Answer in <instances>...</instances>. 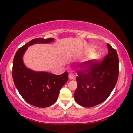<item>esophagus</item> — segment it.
Instances as JSON below:
<instances>
[{"label": "esophagus", "instance_id": "34e87169", "mask_svg": "<svg viewBox=\"0 0 133 133\" xmlns=\"http://www.w3.org/2000/svg\"><path fill=\"white\" fill-rule=\"evenodd\" d=\"M68 77H69V79L70 80H71V79H74V74H72V73H69V74Z\"/></svg>", "mask_w": 133, "mask_h": 133}]
</instances>
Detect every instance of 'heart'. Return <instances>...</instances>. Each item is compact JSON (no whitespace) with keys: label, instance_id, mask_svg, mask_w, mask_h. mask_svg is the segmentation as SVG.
Returning a JSON list of instances; mask_svg holds the SVG:
<instances>
[{"label":"heart","instance_id":"b5f03b06","mask_svg":"<svg viewBox=\"0 0 133 133\" xmlns=\"http://www.w3.org/2000/svg\"><path fill=\"white\" fill-rule=\"evenodd\" d=\"M87 53L90 54L87 58L86 61L84 62L83 67L84 68H89L94 63L97 62L101 58V55L98 52H95L93 48H89L87 50Z\"/></svg>","mask_w":133,"mask_h":133}]
</instances>
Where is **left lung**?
I'll return each instance as SVG.
<instances>
[{
	"instance_id": "obj_1",
	"label": "left lung",
	"mask_w": 133,
	"mask_h": 133,
	"mask_svg": "<svg viewBox=\"0 0 133 133\" xmlns=\"http://www.w3.org/2000/svg\"><path fill=\"white\" fill-rule=\"evenodd\" d=\"M108 53L101 63L77 72L74 99L81 106L90 108L98 105L109 97L119 76V58L114 49L107 44Z\"/></svg>"
}]
</instances>
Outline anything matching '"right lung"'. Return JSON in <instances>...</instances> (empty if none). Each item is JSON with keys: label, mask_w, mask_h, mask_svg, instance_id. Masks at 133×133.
<instances>
[{"label": "right lung", "mask_w": 133, "mask_h": 133, "mask_svg": "<svg viewBox=\"0 0 133 133\" xmlns=\"http://www.w3.org/2000/svg\"><path fill=\"white\" fill-rule=\"evenodd\" d=\"M53 38H37L18 49L13 60L14 82L24 99L30 104L39 108L51 106L56 101L60 89L66 83L68 73L55 75L44 71H35L27 68L23 56L27 47L36 44H49Z\"/></svg>", "instance_id": "1"}]
</instances>
